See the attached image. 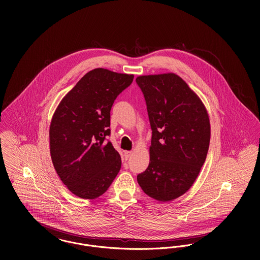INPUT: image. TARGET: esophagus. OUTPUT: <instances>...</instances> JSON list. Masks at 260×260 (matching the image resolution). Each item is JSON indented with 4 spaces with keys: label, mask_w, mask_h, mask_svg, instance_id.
Returning a JSON list of instances; mask_svg holds the SVG:
<instances>
[{
    "label": "esophagus",
    "mask_w": 260,
    "mask_h": 260,
    "mask_svg": "<svg viewBox=\"0 0 260 260\" xmlns=\"http://www.w3.org/2000/svg\"><path fill=\"white\" fill-rule=\"evenodd\" d=\"M131 154H132V151H125V152H124V158H125V160H128L129 157L131 156Z\"/></svg>",
    "instance_id": "obj_1"
}]
</instances>
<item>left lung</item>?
<instances>
[{"label":"left lung","mask_w":260,"mask_h":260,"mask_svg":"<svg viewBox=\"0 0 260 260\" xmlns=\"http://www.w3.org/2000/svg\"><path fill=\"white\" fill-rule=\"evenodd\" d=\"M144 94L152 129L147 169L137 176L142 190L162 202L193 185L210 142L207 110L185 81L174 73L136 78Z\"/></svg>","instance_id":"8db88e82"}]
</instances>
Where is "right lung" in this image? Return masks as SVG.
Instances as JSON below:
<instances>
[{
    "label": "right lung",
    "instance_id": "right-lung-1",
    "mask_svg": "<svg viewBox=\"0 0 260 260\" xmlns=\"http://www.w3.org/2000/svg\"><path fill=\"white\" fill-rule=\"evenodd\" d=\"M134 75L96 68L61 100L50 124V153L62 182L76 196L94 199L111 185L121 157L106 137L117 96Z\"/></svg>",
    "mask_w": 260,
    "mask_h": 260
}]
</instances>
